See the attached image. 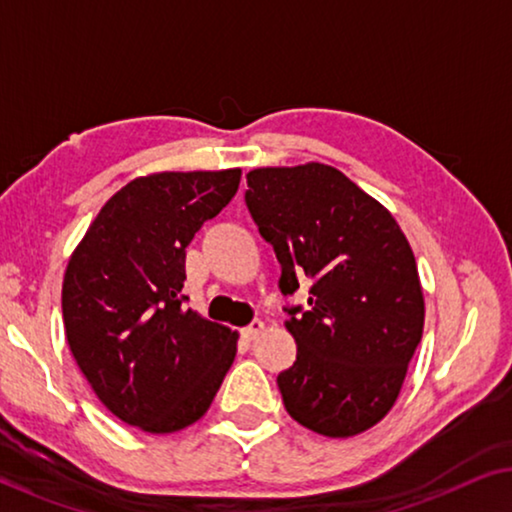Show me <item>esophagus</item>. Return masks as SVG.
I'll list each match as a JSON object with an SVG mask.
<instances>
[{"label": "esophagus", "instance_id": "esophagus-1", "mask_svg": "<svg viewBox=\"0 0 512 512\" xmlns=\"http://www.w3.org/2000/svg\"><path fill=\"white\" fill-rule=\"evenodd\" d=\"M263 328H265L263 321H258V319H256V321H251L249 326H244L242 331H240V335H242L244 340H254V338H258V335L263 333Z\"/></svg>", "mask_w": 512, "mask_h": 512}]
</instances>
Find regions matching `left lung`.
<instances>
[{
  "instance_id": "obj_1",
  "label": "left lung",
  "mask_w": 512,
  "mask_h": 512,
  "mask_svg": "<svg viewBox=\"0 0 512 512\" xmlns=\"http://www.w3.org/2000/svg\"><path fill=\"white\" fill-rule=\"evenodd\" d=\"M249 214L282 265L279 289L312 279L307 307H284L296 361L277 375L284 408L328 438L368 431L394 408L422 340L424 296L401 226L324 163L247 174Z\"/></svg>"
}]
</instances>
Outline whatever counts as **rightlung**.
<instances>
[{"instance_id": "right-lung-1", "label": "right lung", "mask_w": 512, "mask_h": 512, "mask_svg": "<svg viewBox=\"0 0 512 512\" xmlns=\"http://www.w3.org/2000/svg\"><path fill=\"white\" fill-rule=\"evenodd\" d=\"M242 170L132 179L67 263L65 335L97 398L121 422L174 433L205 415L237 333L184 307L186 247L233 200Z\"/></svg>"}]
</instances>
